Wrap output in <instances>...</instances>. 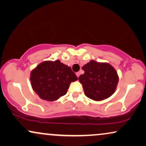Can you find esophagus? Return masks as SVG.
<instances>
[{
  "label": "esophagus",
  "mask_w": 146,
  "mask_h": 146,
  "mask_svg": "<svg viewBox=\"0 0 146 146\" xmlns=\"http://www.w3.org/2000/svg\"><path fill=\"white\" fill-rule=\"evenodd\" d=\"M79 75H80V73H79V72H77V73H76V75H77V77H79Z\"/></svg>",
  "instance_id": "34e87169"
}]
</instances>
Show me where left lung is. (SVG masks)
Returning <instances> with one entry per match:
<instances>
[{
    "label": "left lung",
    "instance_id": "left-lung-1",
    "mask_svg": "<svg viewBox=\"0 0 146 146\" xmlns=\"http://www.w3.org/2000/svg\"><path fill=\"white\" fill-rule=\"evenodd\" d=\"M82 69L85 73L79 76V81L87 97L95 101H101L114 93L119 76L111 64L92 60L85 64Z\"/></svg>",
    "mask_w": 146,
    "mask_h": 146
}]
</instances>
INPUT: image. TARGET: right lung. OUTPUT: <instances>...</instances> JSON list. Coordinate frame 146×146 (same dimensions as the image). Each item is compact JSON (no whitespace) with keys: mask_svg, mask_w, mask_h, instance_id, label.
Segmentation results:
<instances>
[{"mask_svg":"<svg viewBox=\"0 0 146 146\" xmlns=\"http://www.w3.org/2000/svg\"><path fill=\"white\" fill-rule=\"evenodd\" d=\"M77 80L71 68L59 60L42 62L30 73L32 89L40 98L50 102L65 95L70 84Z\"/></svg>","mask_w":146,"mask_h":146,"instance_id":"1","label":"right lung"}]
</instances>
